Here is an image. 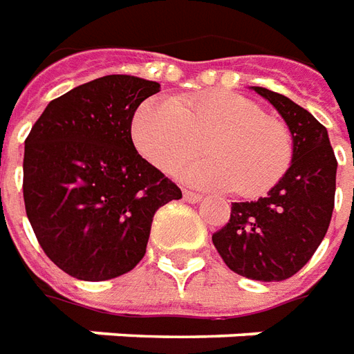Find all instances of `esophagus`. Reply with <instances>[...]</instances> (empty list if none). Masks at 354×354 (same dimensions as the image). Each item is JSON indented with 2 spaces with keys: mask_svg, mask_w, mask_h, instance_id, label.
I'll return each mask as SVG.
<instances>
[{
  "mask_svg": "<svg viewBox=\"0 0 354 354\" xmlns=\"http://www.w3.org/2000/svg\"><path fill=\"white\" fill-rule=\"evenodd\" d=\"M183 196H185V200L187 202H190V204H196V202H200L202 200V194H198V192H192V190H183Z\"/></svg>",
  "mask_w": 354,
  "mask_h": 354,
  "instance_id": "esophagus-1",
  "label": "esophagus"
}]
</instances>
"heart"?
I'll return each mask as SVG.
<instances>
[{
    "label": "heart",
    "mask_w": 354,
    "mask_h": 354,
    "mask_svg": "<svg viewBox=\"0 0 354 354\" xmlns=\"http://www.w3.org/2000/svg\"><path fill=\"white\" fill-rule=\"evenodd\" d=\"M131 137L141 156L175 171L205 139L204 160L181 175L205 189H234L253 198L269 192L290 167L292 135L280 120L238 93L207 91L185 99H149L133 116Z\"/></svg>",
    "instance_id": "obj_1"
}]
</instances>
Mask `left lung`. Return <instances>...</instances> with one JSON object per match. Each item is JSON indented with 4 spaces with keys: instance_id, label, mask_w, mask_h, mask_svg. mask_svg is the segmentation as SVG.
Here are the masks:
<instances>
[{
    "instance_id": "obj_1",
    "label": "left lung",
    "mask_w": 354,
    "mask_h": 354,
    "mask_svg": "<svg viewBox=\"0 0 354 354\" xmlns=\"http://www.w3.org/2000/svg\"><path fill=\"white\" fill-rule=\"evenodd\" d=\"M278 110L292 133V164L255 202H234L229 223L212 236L230 270L280 282L307 265L330 227L337 160L326 127L280 93L253 87Z\"/></svg>"
}]
</instances>
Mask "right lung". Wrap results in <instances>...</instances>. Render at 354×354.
I'll list each match as a JSON object with an SVG mask.
<instances>
[{
	"instance_id": "right-lung-1",
	"label": "right lung",
	"mask_w": 354,
	"mask_h": 354,
	"mask_svg": "<svg viewBox=\"0 0 354 354\" xmlns=\"http://www.w3.org/2000/svg\"><path fill=\"white\" fill-rule=\"evenodd\" d=\"M158 82L112 74L47 104L24 141V205L45 255L70 277H122L147 253L154 213L181 189L135 150L131 122Z\"/></svg>"
}]
</instances>
